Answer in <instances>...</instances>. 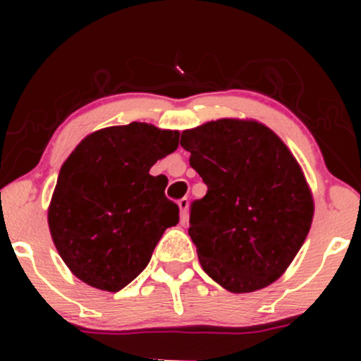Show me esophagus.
Here are the masks:
<instances>
[{"label":"esophagus","instance_id":"34e87169","mask_svg":"<svg viewBox=\"0 0 361 361\" xmlns=\"http://www.w3.org/2000/svg\"><path fill=\"white\" fill-rule=\"evenodd\" d=\"M178 207H180L181 221L186 222V219H188V209H190V202H188V198H181V200L178 202Z\"/></svg>","mask_w":361,"mask_h":361}]
</instances>
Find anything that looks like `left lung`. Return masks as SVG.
<instances>
[{
    "instance_id": "left-lung-1",
    "label": "left lung",
    "mask_w": 361,
    "mask_h": 361,
    "mask_svg": "<svg viewBox=\"0 0 361 361\" xmlns=\"http://www.w3.org/2000/svg\"><path fill=\"white\" fill-rule=\"evenodd\" d=\"M207 193L190 207L188 234L202 268L234 293L283 275L307 238L314 200L304 173L275 132L221 118L181 132Z\"/></svg>"
}]
</instances>
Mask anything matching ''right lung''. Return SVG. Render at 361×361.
Returning a JSON list of instances; mask_svg holds the SVG:
<instances>
[{
  "label": "right lung",
  "instance_id": "add662e5",
  "mask_svg": "<svg viewBox=\"0 0 361 361\" xmlns=\"http://www.w3.org/2000/svg\"><path fill=\"white\" fill-rule=\"evenodd\" d=\"M178 139V130L132 122L93 132L64 161L47 221L62 261L85 283L122 290L180 221L164 195L166 176L149 175L176 151Z\"/></svg>",
  "mask_w": 361,
  "mask_h": 361
}]
</instances>
